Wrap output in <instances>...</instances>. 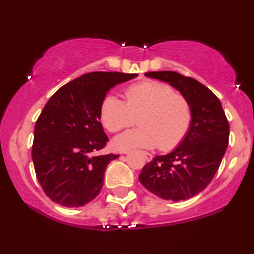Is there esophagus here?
Listing matches in <instances>:
<instances>
[{
    "mask_svg": "<svg viewBox=\"0 0 254 254\" xmlns=\"http://www.w3.org/2000/svg\"><path fill=\"white\" fill-rule=\"evenodd\" d=\"M144 157L146 161H151L152 160V155L149 154V152H144Z\"/></svg>",
    "mask_w": 254,
    "mask_h": 254,
    "instance_id": "esophagus-1",
    "label": "esophagus"
}]
</instances>
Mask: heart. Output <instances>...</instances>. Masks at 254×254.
<instances>
[{"label":"heart","mask_w":254,"mask_h":254,"mask_svg":"<svg viewBox=\"0 0 254 254\" xmlns=\"http://www.w3.org/2000/svg\"><path fill=\"white\" fill-rule=\"evenodd\" d=\"M123 102L115 94L104 98L100 121L110 132L130 127L138 117L139 127L116 136L114 146L127 151L135 148H154L160 144L169 150L187 135L191 123V106L169 85L145 80L131 85Z\"/></svg>","instance_id":"1"}]
</instances>
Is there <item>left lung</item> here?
<instances>
[{
    "instance_id": "8db88e82",
    "label": "left lung",
    "mask_w": 254,
    "mask_h": 254,
    "mask_svg": "<svg viewBox=\"0 0 254 254\" xmlns=\"http://www.w3.org/2000/svg\"><path fill=\"white\" fill-rule=\"evenodd\" d=\"M145 75L167 82L188 100L191 123L179 146L152 158L138 180L158 197L187 200L202 191L218 172L228 145L230 125L218 97L201 82L173 71Z\"/></svg>"
}]
</instances>
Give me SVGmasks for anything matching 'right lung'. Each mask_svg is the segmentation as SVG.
Wrapping results in <instances>:
<instances>
[{"instance_id": "add662e5", "label": "right lung", "mask_w": 254, "mask_h": 254, "mask_svg": "<svg viewBox=\"0 0 254 254\" xmlns=\"http://www.w3.org/2000/svg\"><path fill=\"white\" fill-rule=\"evenodd\" d=\"M136 77L87 73L60 87L46 104L35 124L32 158L40 186L52 201L80 207L99 194L106 167L119 156L94 155L109 140L100 106L112 87Z\"/></svg>"}]
</instances>
